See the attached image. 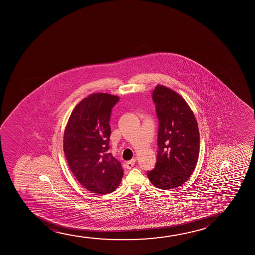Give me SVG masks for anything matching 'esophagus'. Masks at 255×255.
<instances>
[{
    "label": "esophagus",
    "instance_id": "34e87169",
    "mask_svg": "<svg viewBox=\"0 0 255 255\" xmlns=\"http://www.w3.org/2000/svg\"><path fill=\"white\" fill-rule=\"evenodd\" d=\"M136 163V158H133L131 160L128 161L126 163V167L127 169H131L134 166V164Z\"/></svg>",
    "mask_w": 255,
    "mask_h": 255
}]
</instances>
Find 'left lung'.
I'll list each match as a JSON object with an SVG mask.
<instances>
[{"instance_id": "left-lung-1", "label": "left lung", "mask_w": 255, "mask_h": 255, "mask_svg": "<svg viewBox=\"0 0 255 255\" xmlns=\"http://www.w3.org/2000/svg\"><path fill=\"white\" fill-rule=\"evenodd\" d=\"M158 118L157 164L147 176L157 188L181 186L194 171L199 155V130L192 109L180 95L157 84L152 94Z\"/></svg>"}]
</instances>
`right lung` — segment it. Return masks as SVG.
I'll return each instance as SVG.
<instances>
[{
  "instance_id": "obj_1",
  "label": "right lung",
  "mask_w": 255,
  "mask_h": 255,
  "mask_svg": "<svg viewBox=\"0 0 255 255\" xmlns=\"http://www.w3.org/2000/svg\"><path fill=\"white\" fill-rule=\"evenodd\" d=\"M119 100L108 93L89 95L74 108L64 129L69 167L83 187L97 194L114 192L122 181L121 164L108 153L110 117Z\"/></svg>"
}]
</instances>
